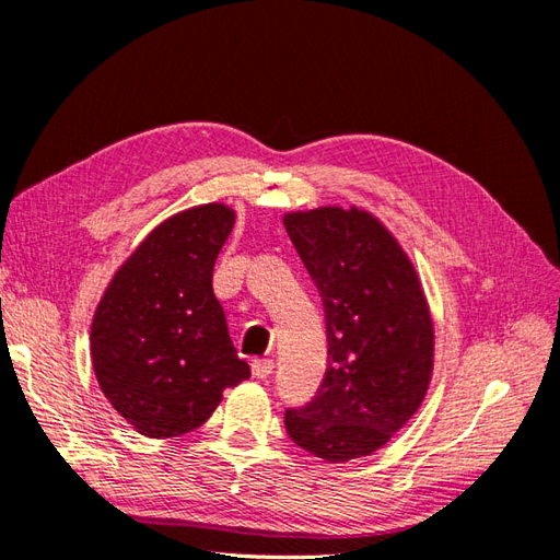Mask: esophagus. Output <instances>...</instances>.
Listing matches in <instances>:
<instances>
[{"mask_svg":"<svg viewBox=\"0 0 560 560\" xmlns=\"http://www.w3.org/2000/svg\"><path fill=\"white\" fill-rule=\"evenodd\" d=\"M270 374H273V360H252L254 378H268Z\"/></svg>","mask_w":560,"mask_h":560,"instance_id":"obj_1","label":"esophagus"}]
</instances>
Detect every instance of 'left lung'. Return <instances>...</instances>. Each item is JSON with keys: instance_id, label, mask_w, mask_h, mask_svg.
I'll return each instance as SVG.
<instances>
[{"instance_id": "left-lung-1", "label": "left lung", "mask_w": 560, "mask_h": 560, "mask_svg": "<svg viewBox=\"0 0 560 560\" xmlns=\"http://www.w3.org/2000/svg\"><path fill=\"white\" fill-rule=\"evenodd\" d=\"M327 317V374L284 411L292 442L327 463L371 455L425 399L434 327L411 259L374 214L317 208L284 214Z\"/></svg>"}]
</instances>
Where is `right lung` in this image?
<instances>
[{"instance_id":"1","label":"right lung","mask_w":560,"mask_h":560,"mask_svg":"<svg viewBox=\"0 0 560 560\" xmlns=\"http://www.w3.org/2000/svg\"><path fill=\"white\" fill-rule=\"evenodd\" d=\"M235 212L208 202L165 219L116 270L91 327V360L116 413L151 439L200 428L249 378L212 270Z\"/></svg>"}]
</instances>
